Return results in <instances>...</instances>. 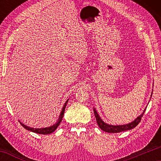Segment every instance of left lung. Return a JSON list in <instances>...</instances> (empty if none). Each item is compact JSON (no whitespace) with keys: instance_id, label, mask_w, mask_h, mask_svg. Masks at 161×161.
Wrapping results in <instances>:
<instances>
[{"instance_id":"1","label":"left lung","mask_w":161,"mask_h":161,"mask_svg":"<svg viewBox=\"0 0 161 161\" xmlns=\"http://www.w3.org/2000/svg\"><path fill=\"white\" fill-rule=\"evenodd\" d=\"M145 110L143 111V114L140 115L138 118H136L134 121L131 123L128 124H125V125H121V126H111V125H108L107 124H106L103 122L99 116V114H97V112L95 110V108H94V116L96 117V120L98 125H99V128L102 130H104L105 132H108V133H119L121 131H125V130H128L130 129H132L133 128H135L137 125L140 123V121H141V118L143 117V115L144 112H145Z\"/></svg>"}]
</instances>
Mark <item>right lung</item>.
<instances>
[{
    "label": "right lung",
    "instance_id": "right-lung-1",
    "mask_svg": "<svg viewBox=\"0 0 161 161\" xmlns=\"http://www.w3.org/2000/svg\"><path fill=\"white\" fill-rule=\"evenodd\" d=\"M68 100H69V99H68ZM68 100L66 102H65L64 107H63V108H62V110L61 113H60V115H59V119H58V122H57L55 124H54L53 126H52L50 127H47V128H44V129H34V128H31V127H28V126H25V125H24L23 124H22L20 121V124L22 125V126H23L24 128H25V129L28 130H31V131H32V132H34V133H39V134H45V135L46 134H50V133L54 131V130H56L57 128H58V126L59 125V124H60L62 119V118H63V116H64V113L65 107H66V106H67V103L68 102Z\"/></svg>",
    "mask_w": 161,
    "mask_h": 161
}]
</instances>
